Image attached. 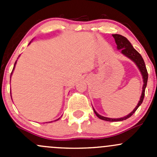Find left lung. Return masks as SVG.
<instances>
[{"instance_id":"8db88e82","label":"left lung","mask_w":157,"mask_h":157,"mask_svg":"<svg viewBox=\"0 0 157 157\" xmlns=\"http://www.w3.org/2000/svg\"><path fill=\"white\" fill-rule=\"evenodd\" d=\"M112 36L114 37L115 41V43L117 45V48L118 50H121V53L124 55H125L126 57H128V58H130L131 60H132L134 63L136 64V65L137 66L139 70H140V73L142 74V77H143V80H144V85H143V90H142V94L140 96V101H139L138 104L137 105V106L135 107V109L132 111L130 114H128L126 116L123 117V118H106V117L102 116V115H99L97 112L95 111V109H93L95 114H96V116L98 117L100 119L104 120V121H123V120H125L127 118H130L134 112H136L138 107L141 105V103L143 102L144 98L145 95V89H146L147 83V80H148V73H147L146 65H145L144 61L143 58L141 57V55H140L137 51H136L135 49L133 48L132 45L131 44V42L126 39L125 37H124L123 36L119 34H113Z\"/></svg>"}]
</instances>
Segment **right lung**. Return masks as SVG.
Here are the masks:
<instances>
[{
	"mask_svg": "<svg viewBox=\"0 0 157 157\" xmlns=\"http://www.w3.org/2000/svg\"><path fill=\"white\" fill-rule=\"evenodd\" d=\"M16 63H17V61H16L15 62V64H14V67H13V69H14V67H15V64H16ZM13 72V71H12ZM11 74H12V73H11ZM57 120H58V119H57Z\"/></svg>",
	"mask_w": 157,
	"mask_h": 157,
	"instance_id": "right-lung-1",
	"label": "right lung"
}]
</instances>
